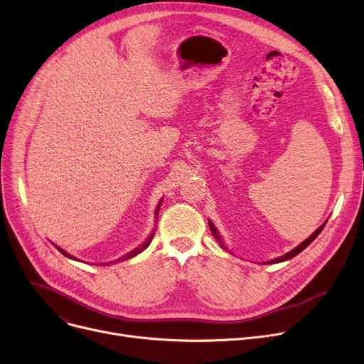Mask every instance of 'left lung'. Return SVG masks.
<instances>
[{"label":"left lung","instance_id":"left-lung-1","mask_svg":"<svg viewBox=\"0 0 364 364\" xmlns=\"http://www.w3.org/2000/svg\"><path fill=\"white\" fill-rule=\"evenodd\" d=\"M209 223V228H211V233H213V236H214V239L218 242V245L223 247V250H225L227 251V247H225V245H224V242H223V239H221V236L218 235V232L215 230V227H214V224L211 223V221H208ZM324 225H326V223H324V224H321L318 228H317V230L307 239V240H304L299 246H296L295 247V250H292L291 252H288V254H284L283 257H279V258H276V259H272V261H269V262H267V264H276V262H282V261H286V259H291V258H294V257H296L299 252H302L304 250H305V247H307L318 235H320V232L323 230V227Z\"/></svg>","mask_w":364,"mask_h":364}]
</instances>
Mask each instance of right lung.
Returning <instances> with one entry per match:
<instances>
[{"mask_svg":"<svg viewBox=\"0 0 364 364\" xmlns=\"http://www.w3.org/2000/svg\"><path fill=\"white\" fill-rule=\"evenodd\" d=\"M158 208H159V206H158ZM156 215H158V209H156ZM151 239H153V235H151V236H150V237H149V239H147V240H146V242H144V243H143V245H141L140 247H137V250H136V251H132V252H129L128 255H125V257H124V259H128V258H132V257H136L137 254H140L141 251H144V250H146V247H147V246L150 245ZM55 247H57V246H55ZM57 250H59V251H60V252H62L63 255H66L68 258H73V257H70L69 254H66V252H65L63 250H60V247H57ZM73 259H75V258H73ZM119 261H121V259H119Z\"/></svg>","mask_w":364,"mask_h":364,"instance_id":"obj_1","label":"right lung"}]
</instances>
